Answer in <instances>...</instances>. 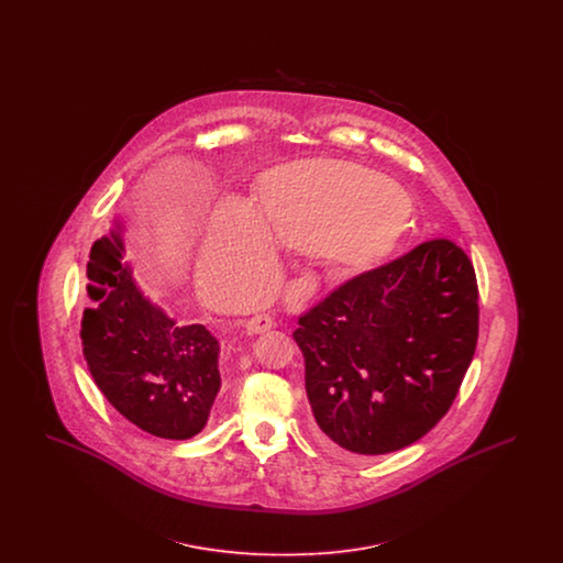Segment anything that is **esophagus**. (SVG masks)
<instances>
[{"label": "esophagus", "instance_id": "obj_1", "mask_svg": "<svg viewBox=\"0 0 563 563\" xmlns=\"http://www.w3.org/2000/svg\"><path fill=\"white\" fill-rule=\"evenodd\" d=\"M272 327H274V319L269 314H255L246 321V329L251 333H266Z\"/></svg>", "mask_w": 563, "mask_h": 563}]
</instances>
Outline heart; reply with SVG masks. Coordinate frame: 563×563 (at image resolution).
<instances>
[{
    "label": "heart",
    "instance_id": "obj_1",
    "mask_svg": "<svg viewBox=\"0 0 563 563\" xmlns=\"http://www.w3.org/2000/svg\"><path fill=\"white\" fill-rule=\"evenodd\" d=\"M409 219L407 191L369 168L294 162L260 181L255 211L239 200L219 207L202 274L211 283L228 274L268 283L276 276L269 240L314 253L335 268H369L399 244Z\"/></svg>",
    "mask_w": 563,
    "mask_h": 563
}]
</instances>
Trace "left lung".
I'll return each mask as SVG.
<instances>
[{
  "label": "left lung",
  "instance_id": "obj_1",
  "mask_svg": "<svg viewBox=\"0 0 563 563\" xmlns=\"http://www.w3.org/2000/svg\"><path fill=\"white\" fill-rule=\"evenodd\" d=\"M297 324L322 443L346 454L397 452L450 411L473 361V262L450 239L420 242L335 287Z\"/></svg>",
  "mask_w": 563,
  "mask_h": 563
}]
</instances>
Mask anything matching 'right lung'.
<instances>
[{
    "mask_svg": "<svg viewBox=\"0 0 563 563\" xmlns=\"http://www.w3.org/2000/svg\"><path fill=\"white\" fill-rule=\"evenodd\" d=\"M81 350L95 384L136 429L189 439L209 422L221 386L219 344L205 324L179 327L139 291L115 232L90 249Z\"/></svg>",
    "mask_w": 563,
    "mask_h": 563,
    "instance_id": "add662e5",
    "label": "right lung"
}]
</instances>
